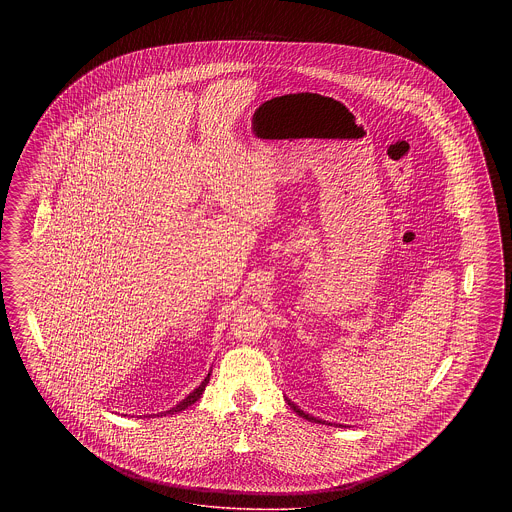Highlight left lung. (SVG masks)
Returning <instances> with one entry per match:
<instances>
[{
    "mask_svg": "<svg viewBox=\"0 0 512 512\" xmlns=\"http://www.w3.org/2000/svg\"><path fill=\"white\" fill-rule=\"evenodd\" d=\"M286 401H288V405H290V407H292L293 413L299 414V416H301V418H305V420H309V422H320V420H318V418H315V416H311V414L303 413V411H301V409H299V407H297V405H295V403H292V401H290V399H286Z\"/></svg>",
    "mask_w": 512,
    "mask_h": 512,
    "instance_id": "1",
    "label": "left lung"
}]
</instances>
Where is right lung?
Returning a JSON list of instances; mask_svg holds the SVG:
<instances>
[{
	"mask_svg": "<svg viewBox=\"0 0 512 512\" xmlns=\"http://www.w3.org/2000/svg\"><path fill=\"white\" fill-rule=\"evenodd\" d=\"M209 378H211V374H207V378H205V380H203V382H201V384H199V386H197V388H195V390L192 391V393H190V395H188L186 399H182V401H180V403H178L176 407H172L171 411H167V413H161V416H163V414L167 416V414L180 413V411L188 409L190 405H194L195 401H197V399H199V397L203 395V391H205V386L209 384Z\"/></svg>",
	"mask_w": 512,
	"mask_h": 512,
	"instance_id": "add662e5",
	"label": "right lung"
}]
</instances>
